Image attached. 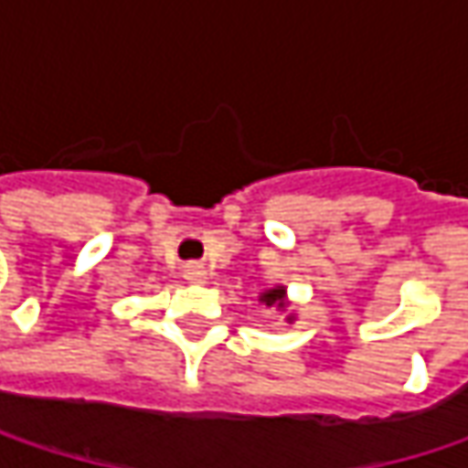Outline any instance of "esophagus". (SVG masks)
I'll use <instances>...</instances> for the list:
<instances>
[{
    "instance_id": "obj_1",
    "label": "esophagus",
    "mask_w": 468,
    "mask_h": 468,
    "mask_svg": "<svg viewBox=\"0 0 468 468\" xmlns=\"http://www.w3.org/2000/svg\"><path fill=\"white\" fill-rule=\"evenodd\" d=\"M206 268L200 265V262H186L184 265V279L186 282H192V284H200V282H206Z\"/></svg>"
}]
</instances>
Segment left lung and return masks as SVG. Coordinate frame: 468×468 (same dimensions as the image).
Returning <instances> with one entry per match:
<instances>
[{
	"label": "left lung",
	"mask_w": 468,
	"mask_h": 468,
	"mask_svg": "<svg viewBox=\"0 0 468 468\" xmlns=\"http://www.w3.org/2000/svg\"><path fill=\"white\" fill-rule=\"evenodd\" d=\"M262 301H265V306H284V290L279 287V290H268L265 295H262Z\"/></svg>",
	"instance_id": "obj_1"
}]
</instances>
